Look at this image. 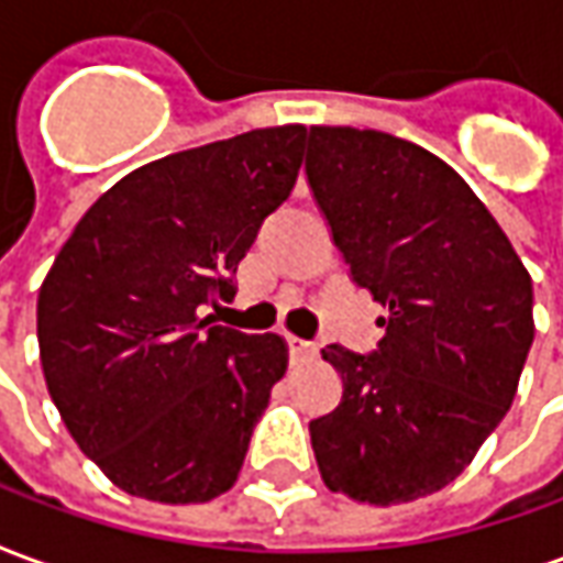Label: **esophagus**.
<instances>
[{"label":"esophagus","instance_id":"obj_1","mask_svg":"<svg viewBox=\"0 0 563 563\" xmlns=\"http://www.w3.org/2000/svg\"><path fill=\"white\" fill-rule=\"evenodd\" d=\"M286 343H289V355H292V362H305L310 355L317 353V346L310 341H301V338H295V334H286Z\"/></svg>","mask_w":563,"mask_h":563}]
</instances>
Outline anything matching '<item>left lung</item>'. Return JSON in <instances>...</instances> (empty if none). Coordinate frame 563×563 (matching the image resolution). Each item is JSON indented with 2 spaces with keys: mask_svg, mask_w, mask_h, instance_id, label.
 Masks as SVG:
<instances>
[{
  "mask_svg": "<svg viewBox=\"0 0 563 563\" xmlns=\"http://www.w3.org/2000/svg\"><path fill=\"white\" fill-rule=\"evenodd\" d=\"M305 168L353 280L389 310L377 353L322 350L343 379L310 422L322 483L371 507L434 495L516 398L531 274L459 172L413 141L310 126Z\"/></svg>",
  "mask_w": 563,
  "mask_h": 563,
  "instance_id": "8db88e82",
  "label": "left lung"
}]
</instances>
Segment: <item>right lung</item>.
<instances>
[{
    "label": "right lung",
    "instance_id": "right-lung-1",
    "mask_svg": "<svg viewBox=\"0 0 563 563\" xmlns=\"http://www.w3.org/2000/svg\"><path fill=\"white\" fill-rule=\"evenodd\" d=\"M307 126L253 129L141 165L92 205L38 289L47 391L129 495L208 504L241 473L289 365L280 334L210 325L258 225L289 198Z\"/></svg>",
    "mask_w": 563,
    "mask_h": 563
}]
</instances>
